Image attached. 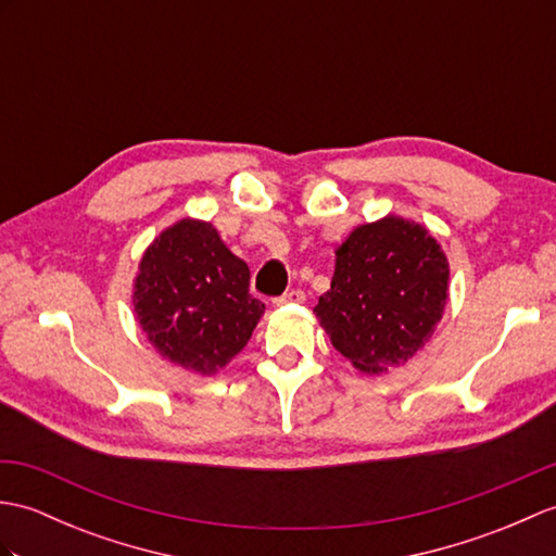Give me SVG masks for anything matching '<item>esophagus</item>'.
<instances>
[{
    "label": "esophagus",
    "mask_w": 556,
    "mask_h": 556,
    "mask_svg": "<svg viewBox=\"0 0 556 556\" xmlns=\"http://www.w3.org/2000/svg\"><path fill=\"white\" fill-rule=\"evenodd\" d=\"M305 301V293L301 289H289L283 295L275 301L277 305H287V303H303Z\"/></svg>",
    "instance_id": "1"
}]
</instances>
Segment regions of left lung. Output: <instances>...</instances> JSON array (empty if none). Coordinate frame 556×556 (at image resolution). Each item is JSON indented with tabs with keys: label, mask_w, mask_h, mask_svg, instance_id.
Wrapping results in <instances>:
<instances>
[{
	"label": "left lung",
	"mask_w": 556,
	"mask_h": 556,
	"mask_svg": "<svg viewBox=\"0 0 556 556\" xmlns=\"http://www.w3.org/2000/svg\"><path fill=\"white\" fill-rule=\"evenodd\" d=\"M447 257L403 217L353 229L315 313L337 351L367 374L405 365L443 317Z\"/></svg>",
	"instance_id": "1"
}]
</instances>
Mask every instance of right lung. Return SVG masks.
I'll return each instance as SVG.
<instances>
[{
  "label": "right lung",
  "instance_id": "add662e5",
  "mask_svg": "<svg viewBox=\"0 0 556 556\" xmlns=\"http://www.w3.org/2000/svg\"><path fill=\"white\" fill-rule=\"evenodd\" d=\"M249 281V265L225 247L213 225L182 219L141 257L135 313L163 357L215 374L249 343L265 313Z\"/></svg>",
  "mask_w": 556,
  "mask_h": 556
}]
</instances>
